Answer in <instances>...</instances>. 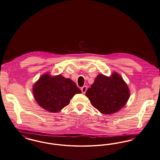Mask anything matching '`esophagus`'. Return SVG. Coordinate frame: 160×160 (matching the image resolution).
<instances>
[{
  "label": "esophagus",
  "instance_id": "34e87169",
  "mask_svg": "<svg viewBox=\"0 0 160 160\" xmlns=\"http://www.w3.org/2000/svg\"><path fill=\"white\" fill-rule=\"evenodd\" d=\"M81 90H82V92L83 93H85L86 92V90H87V86H83V87L82 88V89H81Z\"/></svg>",
  "mask_w": 160,
  "mask_h": 160
}]
</instances>
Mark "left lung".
Segmentation results:
<instances>
[{"mask_svg":"<svg viewBox=\"0 0 160 160\" xmlns=\"http://www.w3.org/2000/svg\"><path fill=\"white\" fill-rule=\"evenodd\" d=\"M86 96L93 107L104 114H111L122 108L129 99L127 84L117 72L111 77L99 74L87 90Z\"/></svg>","mask_w":160,"mask_h":160,"instance_id":"obj_1","label":"left lung"}]
</instances>
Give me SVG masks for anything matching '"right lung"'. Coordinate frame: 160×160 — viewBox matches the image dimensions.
Returning <instances> with one entry per match:
<instances>
[{
  "mask_svg": "<svg viewBox=\"0 0 160 160\" xmlns=\"http://www.w3.org/2000/svg\"><path fill=\"white\" fill-rule=\"evenodd\" d=\"M34 98L46 110L57 112L67 106L70 99L82 91L70 78L61 75L51 77L49 74L42 76L32 88Z\"/></svg>",
  "mask_w": 160,
  "mask_h": 160,
  "instance_id": "right-lung-1",
  "label": "right lung"
}]
</instances>
